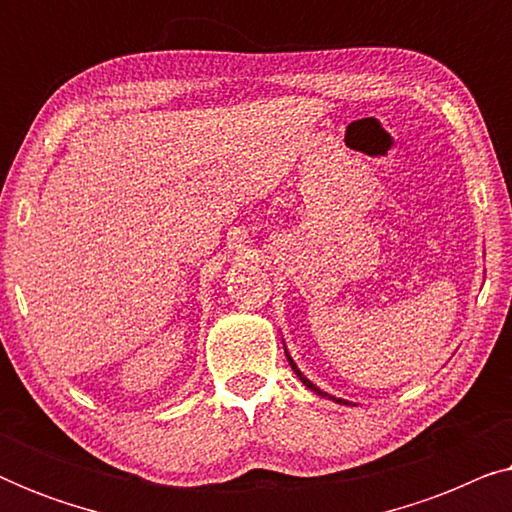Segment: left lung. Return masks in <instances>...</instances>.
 <instances>
[{
    "label": "left lung",
    "mask_w": 512,
    "mask_h": 512,
    "mask_svg": "<svg viewBox=\"0 0 512 512\" xmlns=\"http://www.w3.org/2000/svg\"><path fill=\"white\" fill-rule=\"evenodd\" d=\"M286 359H289V366L293 368V373H296V375L300 377V382H303L307 389H312V391H314V394H317V396H324V398H333V396H328V394H326V391H321L319 387H314V384H312L310 380H307V377H305L303 373H300V370H298V366H296V363H293V359H291V356H289V352H286ZM333 401H335V403H345V405H347V401H342V398H333Z\"/></svg>",
    "instance_id": "obj_1"
}]
</instances>
